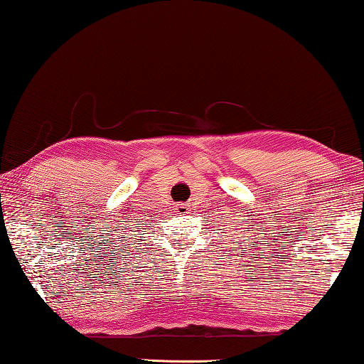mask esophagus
<instances>
[{"label":"esophagus","instance_id":"1","mask_svg":"<svg viewBox=\"0 0 364 364\" xmlns=\"http://www.w3.org/2000/svg\"><path fill=\"white\" fill-rule=\"evenodd\" d=\"M188 208H189V205H186V204H180V205H176V212H183V213H186V212H188Z\"/></svg>","mask_w":364,"mask_h":364}]
</instances>
